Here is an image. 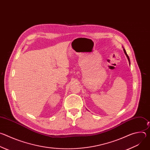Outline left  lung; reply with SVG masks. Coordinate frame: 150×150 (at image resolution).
Masks as SVG:
<instances>
[{"label":"left lung","mask_w":150,"mask_h":150,"mask_svg":"<svg viewBox=\"0 0 150 150\" xmlns=\"http://www.w3.org/2000/svg\"><path fill=\"white\" fill-rule=\"evenodd\" d=\"M123 51H124V53H125V55L126 56V57H127V60H128V61H129V64H130V59H129V56H128V55L127 54V53H126V50H125V49L123 48Z\"/></svg>","instance_id":"8db88e82"}]
</instances>
